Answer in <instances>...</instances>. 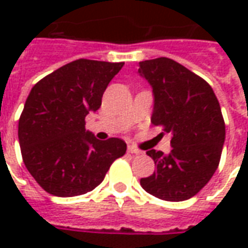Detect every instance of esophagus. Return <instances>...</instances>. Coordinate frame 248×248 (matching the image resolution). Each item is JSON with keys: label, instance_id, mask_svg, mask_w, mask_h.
<instances>
[{"label": "esophagus", "instance_id": "esophagus-1", "mask_svg": "<svg viewBox=\"0 0 248 248\" xmlns=\"http://www.w3.org/2000/svg\"><path fill=\"white\" fill-rule=\"evenodd\" d=\"M127 151H129L130 154H134V155H140L143 151L140 150V149H137V147H134V146H129L127 147Z\"/></svg>", "mask_w": 248, "mask_h": 248}]
</instances>
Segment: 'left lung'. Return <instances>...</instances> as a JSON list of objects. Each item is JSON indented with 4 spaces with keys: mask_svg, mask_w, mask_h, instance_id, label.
<instances>
[{
    "mask_svg": "<svg viewBox=\"0 0 248 248\" xmlns=\"http://www.w3.org/2000/svg\"><path fill=\"white\" fill-rule=\"evenodd\" d=\"M138 73L153 87L151 124L172 135L169 154L146 151L156 170L142 178L140 186L163 201L190 199L206 186L220 161L226 127L218 99L203 78L166 57L140 62Z\"/></svg>",
    "mask_w": 248,
    "mask_h": 248,
    "instance_id": "obj_1",
    "label": "left lung"
}]
</instances>
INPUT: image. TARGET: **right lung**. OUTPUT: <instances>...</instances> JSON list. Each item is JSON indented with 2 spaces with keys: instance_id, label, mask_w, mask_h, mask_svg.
<instances>
[{
  "instance_id": "1",
  "label": "right lung",
  "mask_w": 248,
  "mask_h": 248,
  "mask_svg": "<svg viewBox=\"0 0 248 248\" xmlns=\"http://www.w3.org/2000/svg\"><path fill=\"white\" fill-rule=\"evenodd\" d=\"M124 62L77 60L37 82L18 121L21 154L28 171L46 192L76 197L102 182L117 158L119 138L97 140L85 117L97 111L108 82Z\"/></svg>"
}]
</instances>
